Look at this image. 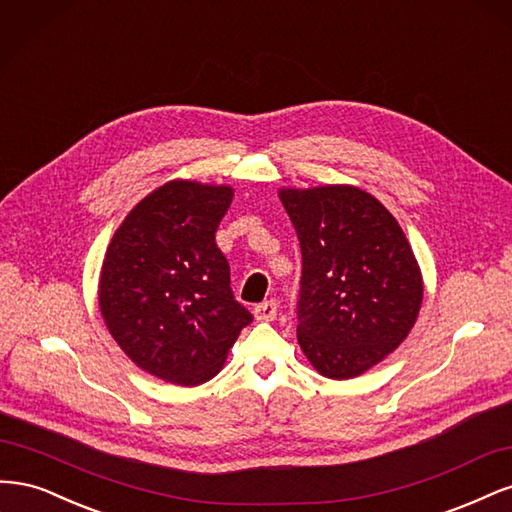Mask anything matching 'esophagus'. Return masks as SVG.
<instances>
[{
	"instance_id": "obj_1",
	"label": "esophagus",
	"mask_w": 512,
	"mask_h": 512,
	"mask_svg": "<svg viewBox=\"0 0 512 512\" xmlns=\"http://www.w3.org/2000/svg\"><path fill=\"white\" fill-rule=\"evenodd\" d=\"M277 316V303L275 301H265L254 307V318L258 322H271Z\"/></svg>"
}]
</instances>
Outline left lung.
<instances>
[{
  "label": "left lung",
  "mask_w": 512,
  "mask_h": 512,
  "mask_svg": "<svg viewBox=\"0 0 512 512\" xmlns=\"http://www.w3.org/2000/svg\"><path fill=\"white\" fill-rule=\"evenodd\" d=\"M303 256L299 327L320 376L348 380L386 359L412 331L423 275L378 198L354 185L282 188Z\"/></svg>",
  "instance_id": "obj_1"
}]
</instances>
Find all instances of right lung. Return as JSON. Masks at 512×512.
<instances>
[{
    "instance_id": "right-lung-1",
    "label": "right lung",
    "mask_w": 512,
    "mask_h": 512,
    "mask_svg": "<svg viewBox=\"0 0 512 512\" xmlns=\"http://www.w3.org/2000/svg\"><path fill=\"white\" fill-rule=\"evenodd\" d=\"M235 190L175 179L138 203L106 247L98 303L108 333L147 374L198 386L220 374L252 314L235 301L215 230Z\"/></svg>"
}]
</instances>
